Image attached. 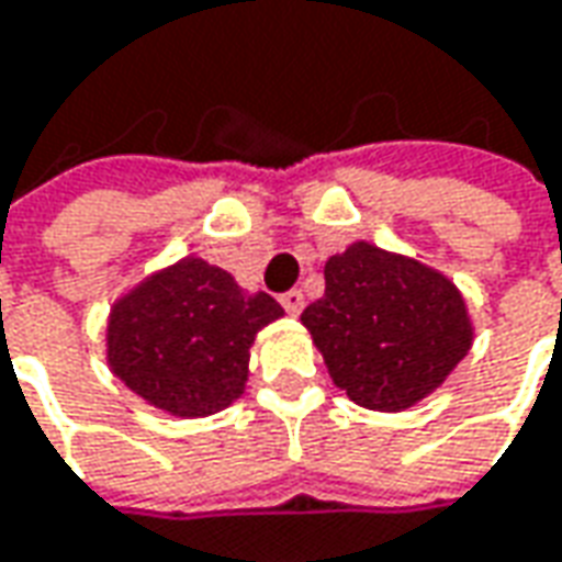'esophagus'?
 Listing matches in <instances>:
<instances>
[{
  "label": "esophagus",
  "instance_id": "esophagus-1",
  "mask_svg": "<svg viewBox=\"0 0 562 562\" xmlns=\"http://www.w3.org/2000/svg\"><path fill=\"white\" fill-rule=\"evenodd\" d=\"M280 304L285 307V314H292V317H295V314H301V311H304V295H301V289L285 292V295L280 299Z\"/></svg>",
  "mask_w": 562,
  "mask_h": 562
}]
</instances>
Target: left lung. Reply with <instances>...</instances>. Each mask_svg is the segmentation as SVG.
<instances>
[{
	"mask_svg": "<svg viewBox=\"0 0 562 562\" xmlns=\"http://www.w3.org/2000/svg\"><path fill=\"white\" fill-rule=\"evenodd\" d=\"M326 292L304 307L333 382L360 407L407 411L473 345L467 301L426 263L355 243L326 261Z\"/></svg>",
	"mask_w": 562,
	"mask_h": 562,
	"instance_id": "left-lung-1",
	"label": "left lung"
}]
</instances>
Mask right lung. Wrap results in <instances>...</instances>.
Wrapping results in <instances>:
<instances>
[{
    "mask_svg": "<svg viewBox=\"0 0 562 562\" xmlns=\"http://www.w3.org/2000/svg\"><path fill=\"white\" fill-rule=\"evenodd\" d=\"M280 317L267 292L248 295L221 267L183 258L111 307L108 367L167 414L211 416L243 395L248 348Z\"/></svg>",
    "mask_w": 562,
    "mask_h": 562,
    "instance_id": "right-lung-1",
    "label": "right lung"
}]
</instances>
